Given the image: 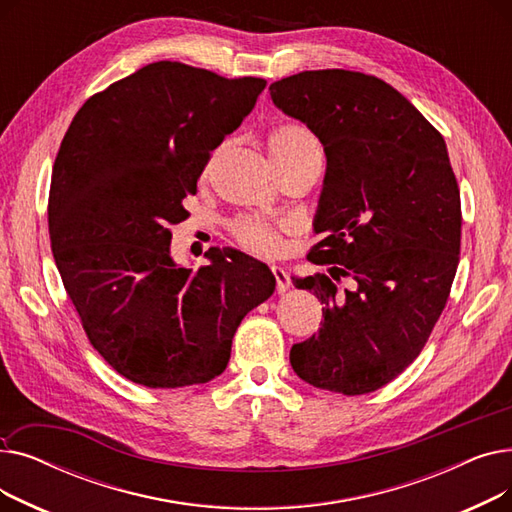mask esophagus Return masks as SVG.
Listing matches in <instances>:
<instances>
[{"instance_id": "1", "label": "esophagus", "mask_w": 512, "mask_h": 512, "mask_svg": "<svg viewBox=\"0 0 512 512\" xmlns=\"http://www.w3.org/2000/svg\"><path fill=\"white\" fill-rule=\"evenodd\" d=\"M272 272H274V276H276L278 294H284V292L290 288V276H288V272L284 270V267H280V265H274Z\"/></svg>"}]
</instances>
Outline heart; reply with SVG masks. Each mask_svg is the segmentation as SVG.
Wrapping results in <instances>:
<instances>
[{"mask_svg": "<svg viewBox=\"0 0 512 512\" xmlns=\"http://www.w3.org/2000/svg\"><path fill=\"white\" fill-rule=\"evenodd\" d=\"M267 151L278 166L319 153V145L305 126L282 124L267 137ZM286 232H290V224H272L259 218H242L234 224V236L240 245L261 257H280L286 251Z\"/></svg>", "mask_w": 512, "mask_h": 512, "instance_id": "1", "label": "heart"}]
</instances>
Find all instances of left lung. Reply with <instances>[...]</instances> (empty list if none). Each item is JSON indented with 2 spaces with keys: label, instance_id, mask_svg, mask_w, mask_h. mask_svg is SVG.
I'll return each mask as SVG.
<instances>
[{
  "label": "left lung",
  "instance_id": "1",
  "mask_svg": "<svg viewBox=\"0 0 512 512\" xmlns=\"http://www.w3.org/2000/svg\"><path fill=\"white\" fill-rule=\"evenodd\" d=\"M270 95L324 145L307 257L341 265L292 278L324 305V324L290 348V365L321 390L373 392L417 359L459 265L461 195L446 143L407 97L361 72L307 70ZM340 275L356 288L340 293Z\"/></svg>",
  "mask_w": 512,
  "mask_h": 512
}]
</instances>
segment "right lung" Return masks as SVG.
I'll use <instances>...</instances> for the list:
<instances>
[{
  "label": "right lung",
  "instance_id": "1",
  "mask_svg": "<svg viewBox=\"0 0 512 512\" xmlns=\"http://www.w3.org/2000/svg\"><path fill=\"white\" fill-rule=\"evenodd\" d=\"M263 78L155 62L93 95L51 174L49 238L95 351L147 388L205 384L226 369L242 317L272 297L265 263L211 247L207 265L172 259L209 153L245 120Z\"/></svg>",
  "mask_w": 512,
  "mask_h": 512
}]
</instances>
